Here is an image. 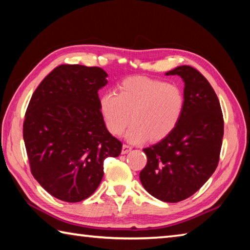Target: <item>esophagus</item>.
<instances>
[{"label": "esophagus", "mask_w": 250, "mask_h": 250, "mask_svg": "<svg viewBox=\"0 0 250 250\" xmlns=\"http://www.w3.org/2000/svg\"><path fill=\"white\" fill-rule=\"evenodd\" d=\"M130 150H132V147L128 146V145H123V148H122V154L123 155L127 154V152H129Z\"/></svg>", "instance_id": "1"}]
</instances>
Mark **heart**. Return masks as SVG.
Listing matches in <instances>:
<instances>
[{
  "mask_svg": "<svg viewBox=\"0 0 250 250\" xmlns=\"http://www.w3.org/2000/svg\"><path fill=\"white\" fill-rule=\"evenodd\" d=\"M100 98V111L109 133L120 136L130 121L128 141L158 142L167 137L180 121L185 98L180 87L143 76L129 77Z\"/></svg>",
  "mask_w": 250,
  "mask_h": 250,
  "instance_id": "obj_1",
  "label": "heart"
}]
</instances>
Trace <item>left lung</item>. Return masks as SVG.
<instances>
[{
	"instance_id": "8db88e82",
	"label": "left lung",
	"mask_w": 250,
	"mask_h": 250,
	"mask_svg": "<svg viewBox=\"0 0 250 250\" xmlns=\"http://www.w3.org/2000/svg\"><path fill=\"white\" fill-rule=\"evenodd\" d=\"M166 76L182 78L185 106L176 128L144 149L147 165L139 178L156 199L177 203L194 194L215 171L224 120L215 91L198 70L180 65Z\"/></svg>"
}]
</instances>
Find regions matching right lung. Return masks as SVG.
Returning <instances> with one entry per match:
<instances>
[{"label": "right lung", "instance_id": "obj_1", "mask_svg": "<svg viewBox=\"0 0 250 250\" xmlns=\"http://www.w3.org/2000/svg\"><path fill=\"white\" fill-rule=\"evenodd\" d=\"M106 77L99 67L60 64L37 86L26 109L23 137L30 171L64 202L89 198L103 178L104 159L122 151L100 111L98 91Z\"/></svg>", "mask_w": 250, "mask_h": 250}]
</instances>
